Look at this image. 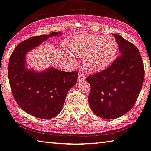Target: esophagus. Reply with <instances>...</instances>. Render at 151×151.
Listing matches in <instances>:
<instances>
[{
	"instance_id": "obj_1",
	"label": "esophagus",
	"mask_w": 151,
	"mask_h": 151,
	"mask_svg": "<svg viewBox=\"0 0 151 151\" xmlns=\"http://www.w3.org/2000/svg\"><path fill=\"white\" fill-rule=\"evenodd\" d=\"M86 79V76L84 73H80L78 74V81H81L85 80Z\"/></svg>"
}]
</instances>
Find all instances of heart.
Returning a JSON list of instances; mask_svg holds the SVG:
<instances>
[{
    "label": "heart",
    "mask_w": 151,
    "mask_h": 151,
    "mask_svg": "<svg viewBox=\"0 0 151 151\" xmlns=\"http://www.w3.org/2000/svg\"><path fill=\"white\" fill-rule=\"evenodd\" d=\"M70 48L76 55L83 57L84 65L91 71L106 68L118 53V44L114 39L96 35H80L71 41Z\"/></svg>",
    "instance_id": "b5f03b06"
}]
</instances>
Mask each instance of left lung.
<instances>
[{
  "mask_svg": "<svg viewBox=\"0 0 151 151\" xmlns=\"http://www.w3.org/2000/svg\"><path fill=\"white\" fill-rule=\"evenodd\" d=\"M120 56L107 69L86 79L90 84L91 109L104 119L124 115L134 105L144 81V65L138 49L119 35L113 34Z\"/></svg>",
  "mask_w": 151,
  "mask_h": 151,
  "instance_id": "8db88e82",
  "label": "left lung"
}]
</instances>
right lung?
<instances>
[{"label": "right lung", "instance_id": "right-lung-1", "mask_svg": "<svg viewBox=\"0 0 151 151\" xmlns=\"http://www.w3.org/2000/svg\"><path fill=\"white\" fill-rule=\"evenodd\" d=\"M53 32L22 41L9 59L8 76L14 100L24 112L35 117L50 119L62 108L68 91L76 84L78 71L66 72L54 68L38 71L28 70L25 56L49 37L61 35Z\"/></svg>", "mask_w": 151, "mask_h": 151}]
</instances>
